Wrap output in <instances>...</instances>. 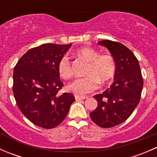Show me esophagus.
Segmentation results:
<instances>
[{
  "mask_svg": "<svg viewBox=\"0 0 157 157\" xmlns=\"http://www.w3.org/2000/svg\"><path fill=\"white\" fill-rule=\"evenodd\" d=\"M86 96H75V99L77 101H79V100H83V99H86Z\"/></svg>",
  "mask_w": 157,
  "mask_h": 157,
  "instance_id": "obj_1",
  "label": "esophagus"
}]
</instances>
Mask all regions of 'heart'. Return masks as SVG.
Listing matches in <instances>:
<instances>
[{
    "label": "heart",
    "mask_w": 157,
    "mask_h": 157,
    "mask_svg": "<svg viewBox=\"0 0 157 157\" xmlns=\"http://www.w3.org/2000/svg\"><path fill=\"white\" fill-rule=\"evenodd\" d=\"M76 55L89 62L85 74L87 76L74 80L67 90L77 96H83L94 91L102 84L108 83L115 75L116 61L111 54H102L93 48H82L76 51ZM58 72L64 80L72 77L73 71L69 58L66 55L59 60Z\"/></svg>",
    "instance_id": "1"
}]
</instances>
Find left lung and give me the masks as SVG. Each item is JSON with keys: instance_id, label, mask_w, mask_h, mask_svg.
I'll list each match as a JSON object with an SVG mask.
<instances>
[{"instance_id": "8db88e82", "label": "left lung", "mask_w": 157, "mask_h": 157, "mask_svg": "<svg viewBox=\"0 0 157 157\" xmlns=\"http://www.w3.org/2000/svg\"><path fill=\"white\" fill-rule=\"evenodd\" d=\"M98 44L109 49L117 69L110 87L93 96L98 105L90 115L98 126L109 128L124 122L132 114L140 102L144 80L138 60L129 48L107 39Z\"/></svg>"}]
</instances>
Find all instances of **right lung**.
Wrapping results in <instances>:
<instances>
[{
	"label": "right lung",
	"mask_w": 157,
	"mask_h": 157,
	"mask_svg": "<svg viewBox=\"0 0 157 157\" xmlns=\"http://www.w3.org/2000/svg\"><path fill=\"white\" fill-rule=\"evenodd\" d=\"M71 46L47 43L31 48L14 67L13 93L17 106L40 128L57 127L75 101L71 93H58L64 86L58 72V61Z\"/></svg>",
	"instance_id": "add662e5"
}]
</instances>
